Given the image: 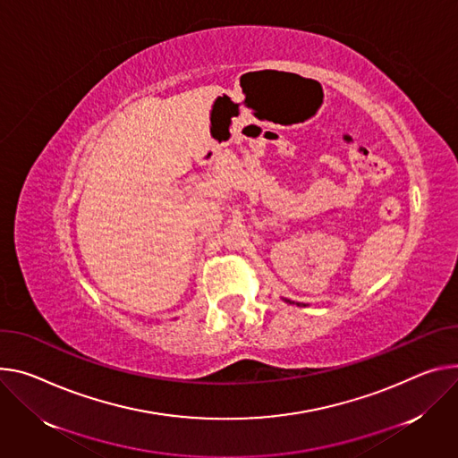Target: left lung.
<instances>
[{
  "label": "left lung",
  "mask_w": 458,
  "mask_h": 458,
  "mask_svg": "<svg viewBox=\"0 0 458 458\" xmlns=\"http://www.w3.org/2000/svg\"><path fill=\"white\" fill-rule=\"evenodd\" d=\"M284 301H286V303H294V301H290V300H284ZM296 305H298V307H301L300 303H296ZM303 307H307V305H303Z\"/></svg>",
  "instance_id": "obj_1"
}]
</instances>
